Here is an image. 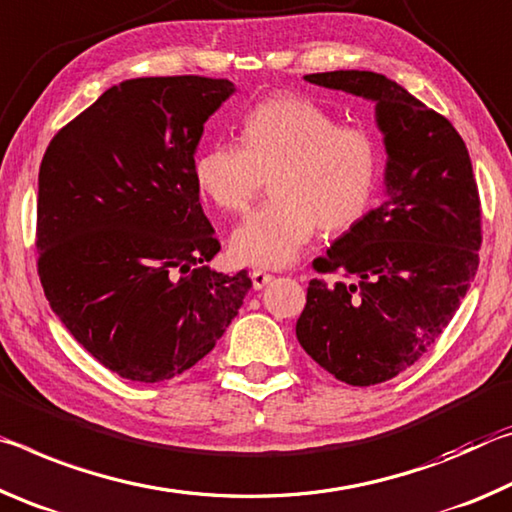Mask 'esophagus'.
<instances>
[{
  "label": "esophagus",
  "instance_id": "obj_1",
  "mask_svg": "<svg viewBox=\"0 0 512 512\" xmlns=\"http://www.w3.org/2000/svg\"><path fill=\"white\" fill-rule=\"evenodd\" d=\"M272 279L274 276L270 272H263V270L251 272V283H254V290H263Z\"/></svg>",
  "mask_w": 512,
  "mask_h": 512
}]
</instances>
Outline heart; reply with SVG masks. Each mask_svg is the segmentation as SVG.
I'll return each instance as SVG.
<instances>
[{
  "instance_id": "obj_1",
  "label": "heart",
  "mask_w": 512,
  "mask_h": 512,
  "mask_svg": "<svg viewBox=\"0 0 512 512\" xmlns=\"http://www.w3.org/2000/svg\"><path fill=\"white\" fill-rule=\"evenodd\" d=\"M381 174V147L363 127L299 95H272L240 122V142L215 140L192 161L201 195L242 213L270 177V195L231 236L240 263H295L315 236L349 229L367 213Z\"/></svg>"
}]
</instances>
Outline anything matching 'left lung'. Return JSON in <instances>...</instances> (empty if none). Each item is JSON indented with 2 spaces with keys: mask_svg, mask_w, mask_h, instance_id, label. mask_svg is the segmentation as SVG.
Segmentation results:
<instances>
[{
  "mask_svg": "<svg viewBox=\"0 0 512 512\" xmlns=\"http://www.w3.org/2000/svg\"><path fill=\"white\" fill-rule=\"evenodd\" d=\"M308 83L374 102L385 199L317 258L297 340L349 385L383 383L440 338L479 270L481 201L467 147L447 117L365 70L306 74Z\"/></svg>",
  "mask_w": 512,
  "mask_h": 512,
  "instance_id": "8db88e82",
  "label": "left lung"
}]
</instances>
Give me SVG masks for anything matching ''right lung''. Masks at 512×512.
<instances>
[{"instance_id": "right-lung-1", "label": "right lung", "mask_w": 512, "mask_h": 512, "mask_svg": "<svg viewBox=\"0 0 512 512\" xmlns=\"http://www.w3.org/2000/svg\"><path fill=\"white\" fill-rule=\"evenodd\" d=\"M236 86L140 77L108 88L49 142L38 174V274L74 340L122 379L199 363L238 315L247 270L220 251L192 177L204 124Z\"/></svg>"}]
</instances>
